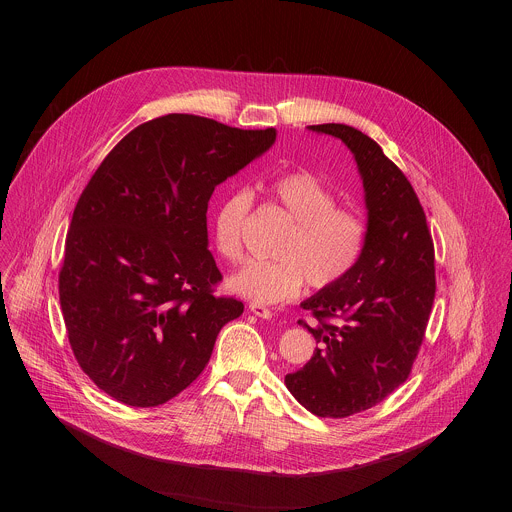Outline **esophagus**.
Masks as SVG:
<instances>
[{
    "mask_svg": "<svg viewBox=\"0 0 512 512\" xmlns=\"http://www.w3.org/2000/svg\"><path fill=\"white\" fill-rule=\"evenodd\" d=\"M249 310L255 314V316H259V318H265V320H269V318H273V312L267 308V306H263V304H257V302H251L249 304Z\"/></svg>",
    "mask_w": 512,
    "mask_h": 512,
    "instance_id": "obj_1",
    "label": "esophagus"
}]
</instances>
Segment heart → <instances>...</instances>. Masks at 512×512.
<instances>
[{
  "label": "heart",
  "instance_id": "1",
  "mask_svg": "<svg viewBox=\"0 0 512 512\" xmlns=\"http://www.w3.org/2000/svg\"><path fill=\"white\" fill-rule=\"evenodd\" d=\"M267 194L291 221L277 247L279 259H251L229 277V289L257 304L296 298L306 279L314 287L342 281L360 261L367 243V225L350 208L336 206V194L308 170L273 178ZM253 208L247 188L231 192L214 214V247L229 261L243 253V225Z\"/></svg>",
  "mask_w": 512,
  "mask_h": 512
}]
</instances>
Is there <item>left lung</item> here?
Instances as JSON below:
<instances>
[{"label":"left lung","instance_id":"left-lung-1","mask_svg":"<svg viewBox=\"0 0 512 512\" xmlns=\"http://www.w3.org/2000/svg\"><path fill=\"white\" fill-rule=\"evenodd\" d=\"M350 150L367 206V243L358 265L302 302L320 344L285 385L318 417L371 409L411 373L435 298L433 243L419 198L381 145L344 123L308 125ZM336 317L332 325L325 320Z\"/></svg>","mask_w":512,"mask_h":512}]
</instances>
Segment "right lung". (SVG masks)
<instances>
[{"instance_id": "right-lung-1", "label": "right lung", "mask_w": 512, "mask_h": 512, "mask_svg": "<svg viewBox=\"0 0 512 512\" xmlns=\"http://www.w3.org/2000/svg\"><path fill=\"white\" fill-rule=\"evenodd\" d=\"M277 131L170 113L129 131L83 190L58 277L68 342L115 401L156 407L204 371L243 302L214 294L206 210Z\"/></svg>"}]
</instances>
